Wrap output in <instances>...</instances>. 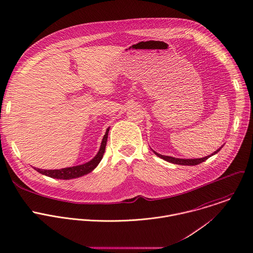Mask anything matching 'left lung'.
I'll use <instances>...</instances> for the list:
<instances>
[{"label": "left lung", "instance_id": "obj_1", "mask_svg": "<svg viewBox=\"0 0 253 253\" xmlns=\"http://www.w3.org/2000/svg\"><path fill=\"white\" fill-rule=\"evenodd\" d=\"M222 148H223V146L221 148H219L216 152L211 153L208 156H205V157H202V158H190V159H184V158H177V157H172V156H168V155H162V154L157 153V152L153 151V150H152V152H153L155 155H157L158 157H160V158H162V159H164V160H166L168 162H171V163H174V164H179V165H189V166H191V165H198V164L202 163L203 161H205L210 156H212L215 153L219 152Z\"/></svg>", "mask_w": 253, "mask_h": 253}]
</instances>
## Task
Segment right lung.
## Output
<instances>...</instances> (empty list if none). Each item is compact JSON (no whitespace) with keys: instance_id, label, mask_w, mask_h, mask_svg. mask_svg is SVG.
<instances>
[{"instance_id":"right-lung-1","label":"right lung","mask_w":253,"mask_h":253,"mask_svg":"<svg viewBox=\"0 0 253 253\" xmlns=\"http://www.w3.org/2000/svg\"><path fill=\"white\" fill-rule=\"evenodd\" d=\"M108 132H109V127L106 129L105 134L101 140V147H100L99 152L96 154V156L93 159H91L90 161H88L84 164H80V165H76V166H72V167H66V168H62V169H53V170H44V169H39V168H34V169L36 171H38L39 173H41L42 175H45V176H48L51 178H55V179H61V180H70V179L82 177V176L92 172L101 162V158H102L103 153L105 151Z\"/></svg>"}]
</instances>
